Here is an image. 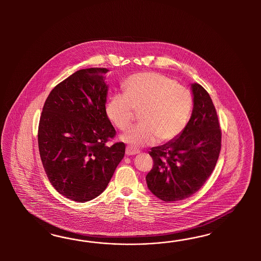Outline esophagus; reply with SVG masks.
<instances>
[{
	"label": "esophagus",
	"instance_id": "esophagus-1",
	"mask_svg": "<svg viewBox=\"0 0 261 261\" xmlns=\"http://www.w3.org/2000/svg\"><path fill=\"white\" fill-rule=\"evenodd\" d=\"M139 153H140V150H139V149H136V148L132 147V146H127V156H132V155H136V154H139Z\"/></svg>",
	"mask_w": 261,
	"mask_h": 261
}]
</instances>
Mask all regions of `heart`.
I'll use <instances>...</instances> for the list:
<instances>
[{
  "mask_svg": "<svg viewBox=\"0 0 261 261\" xmlns=\"http://www.w3.org/2000/svg\"><path fill=\"white\" fill-rule=\"evenodd\" d=\"M124 94L111 95L105 104L108 119L119 130L128 129L134 112L140 111L141 124L131 128L122 140L135 147L171 141L187 126L192 108L190 91L166 75L141 72L127 77Z\"/></svg>",
  "mask_w": 261,
  "mask_h": 261,
  "instance_id": "1",
  "label": "heart"
}]
</instances>
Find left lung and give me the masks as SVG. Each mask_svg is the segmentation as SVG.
I'll return each mask as SVG.
<instances>
[{"instance_id":"1","label":"left lung","mask_w":261,"mask_h":261,"mask_svg":"<svg viewBox=\"0 0 261 261\" xmlns=\"http://www.w3.org/2000/svg\"><path fill=\"white\" fill-rule=\"evenodd\" d=\"M193 110L182 133L151 148L152 169L145 179L151 192L176 202L197 192L213 173L221 151L222 133L214 102L200 84L191 85Z\"/></svg>"}]
</instances>
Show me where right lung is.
I'll return each mask as SVG.
<instances>
[{"mask_svg": "<svg viewBox=\"0 0 261 261\" xmlns=\"http://www.w3.org/2000/svg\"><path fill=\"white\" fill-rule=\"evenodd\" d=\"M108 71H75L51 90L40 117L43 167L53 187L72 201L102 193L125 153L123 142L106 145L117 134L105 113Z\"/></svg>", "mask_w": 261, "mask_h": 261, "instance_id": "right-lung-1", "label": "right lung"}]
</instances>
